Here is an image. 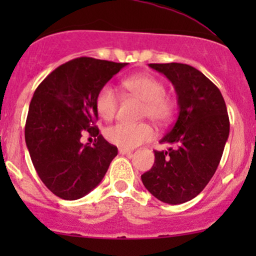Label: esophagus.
Wrapping results in <instances>:
<instances>
[{
	"instance_id": "34e87169",
	"label": "esophagus",
	"mask_w": 256,
	"mask_h": 256,
	"mask_svg": "<svg viewBox=\"0 0 256 256\" xmlns=\"http://www.w3.org/2000/svg\"><path fill=\"white\" fill-rule=\"evenodd\" d=\"M119 152L122 155H131L132 154V150H128V149H122V148H119Z\"/></svg>"
}]
</instances>
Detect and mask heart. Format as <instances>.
I'll use <instances>...</instances> for the list:
<instances>
[{"label":"heart","instance_id":"obj_1","mask_svg":"<svg viewBox=\"0 0 256 256\" xmlns=\"http://www.w3.org/2000/svg\"><path fill=\"white\" fill-rule=\"evenodd\" d=\"M122 86L130 95L143 101V118H149L158 126L168 124L174 114V101L166 95V86L160 79L146 73H140L125 78L122 82ZM95 107L98 114L104 120L110 122L116 116L118 110V98L110 85H104L98 90ZM154 134L152 128L146 122H119L106 130V138L122 149L136 148L152 140Z\"/></svg>","mask_w":256,"mask_h":256}]
</instances>
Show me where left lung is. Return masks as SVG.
<instances>
[{
  "mask_svg": "<svg viewBox=\"0 0 256 256\" xmlns=\"http://www.w3.org/2000/svg\"><path fill=\"white\" fill-rule=\"evenodd\" d=\"M173 84L178 98L177 122L155 150L154 165L140 176L146 189L160 201H190L212 179L222 158L228 132V110L222 92L202 72L185 64H149Z\"/></svg>",
  "mask_w": 256,
  "mask_h": 256,
  "instance_id": "1",
  "label": "left lung"
}]
</instances>
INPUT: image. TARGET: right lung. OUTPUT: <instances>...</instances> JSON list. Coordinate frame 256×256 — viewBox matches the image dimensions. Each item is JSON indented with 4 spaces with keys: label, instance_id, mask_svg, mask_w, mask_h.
<instances>
[{
    "label": "right lung",
    "instance_id": "1",
    "mask_svg": "<svg viewBox=\"0 0 256 256\" xmlns=\"http://www.w3.org/2000/svg\"><path fill=\"white\" fill-rule=\"evenodd\" d=\"M128 64L77 58L38 85L28 107L25 140L37 174L52 194L78 200L104 179L118 148L100 134L98 90ZM84 133L98 136L83 145Z\"/></svg>",
    "mask_w": 256,
    "mask_h": 256
}]
</instances>
